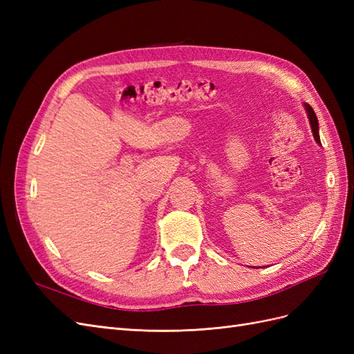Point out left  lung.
Masks as SVG:
<instances>
[{
  "label": "left lung",
  "instance_id": "8db88e82",
  "mask_svg": "<svg viewBox=\"0 0 354 354\" xmlns=\"http://www.w3.org/2000/svg\"><path fill=\"white\" fill-rule=\"evenodd\" d=\"M304 108L307 111V116H308V121H310V127H312V131L315 136V140L317 143H320V138H319V122H317V116L315 113V111L312 109V106L310 104H304Z\"/></svg>",
  "mask_w": 354,
  "mask_h": 354
}]
</instances>
